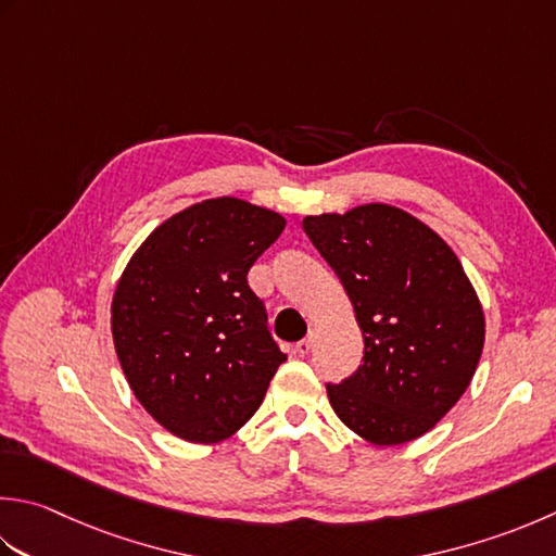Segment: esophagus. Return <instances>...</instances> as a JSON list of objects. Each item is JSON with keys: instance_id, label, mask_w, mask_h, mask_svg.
Wrapping results in <instances>:
<instances>
[{"instance_id": "1", "label": "esophagus", "mask_w": 556, "mask_h": 556, "mask_svg": "<svg viewBox=\"0 0 556 556\" xmlns=\"http://www.w3.org/2000/svg\"><path fill=\"white\" fill-rule=\"evenodd\" d=\"M311 350H313V332H308V337H303L301 342H296V352L301 356H308Z\"/></svg>"}]
</instances>
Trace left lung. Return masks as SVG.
I'll return each instance as SVG.
<instances>
[{
  "label": "left lung",
  "mask_w": 556,
  "mask_h": 556,
  "mask_svg": "<svg viewBox=\"0 0 556 556\" xmlns=\"http://www.w3.org/2000/svg\"><path fill=\"white\" fill-rule=\"evenodd\" d=\"M354 303L364 358L330 405L376 445L419 439L470 386L484 313L460 260L439 233L388 204L303 219Z\"/></svg>",
  "instance_id": "1"
}]
</instances>
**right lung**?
<instances>
[{"instance_id": "obj_1", "label": "right lung", "mask_w": 556, "mask_h": 556, "mask_svg": "<svg viewBox=\"0 0 556 556\" xmlns=\"http://www.w3.org/2000/svg\"><path fill=\"white\" fill-rule=\"evenodd\" d=\"M287 222L236 198L170 216L129 260L113 296V340L135 397L192 443L231 437L263 405L287 354L248 285Z\"/></svg>"}]
</instances>
